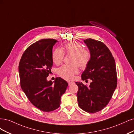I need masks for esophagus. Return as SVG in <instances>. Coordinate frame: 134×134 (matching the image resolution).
Instances as JSON below:
<instances>
[{
	"label": "esophagus",
	"instance_id": "obj_1",
	"mask_svg": "<svg viewBox=\"0 0 134 134\" xmlns=\"http://www.w3.org/2000/svg\"><path fill=\"white\" fill-rule=\"evenodd\" d=\"M68 85H69V86H70V85H71L72 84L74 83V82H68Z\"/></svg>",
	"mask_w": 134,
	"mask_h": 134
}]
</instances>
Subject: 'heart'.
I'll list each match as a JSON object with an SVG mask.
<instances>
[{
  "mask_svg": "<svg viewBox=\"0 0 134 134\" xmlns=\"http://www.w3.org/2000/svg\"><path fill=\"white\" fill-rule=\"evenodd\" d=\"M64 53L72 54L71 64H64L60 67L57 70L58 75L66 80H72L75 75L79 72V67L84 70L87 67L90 61L91 54L87 49H83L82 46L77 42H68L64 46L63 50L59 48L55 49L52 55L54 64H59L63 61Z\"/></svg>",
  "mask_w": 134,
  "mask_h": 134,
  "instance_id": "obj_1",
  "label": "heart"
}]
</instances>
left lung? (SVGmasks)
Segmentation results:
<instances>
[{
    "label": "left lung",
    "mask_w": 134,
    "mask_h": 134,
    "mask_svg": "<svg viewBox=\"0 0 134 134\" xmlns=\"http://www.w3.org/2000/svg\"><path fill=\"white\" fill-rule=\"evenodd\" d=\"M90 51V61L82 74V80L90 79L88 86L76 82L77 97L81 109L88 113L102 110L109 102L118 84L114 58L108 47L91 38L84 40Z\"/></svg>",
    "instance_id": "1"
}]
</instances>
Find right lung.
I'll return each instance as SVG.
<instances>
[{
  "instance_id": "right-lung-1",
  "label": "right lung",
  "mask_w": 134,
  "mask_h": 134,
  "mask_svg": "<svg viewBox=\"0 0 134 134\" xmlns=\"http://www.w3.org/2000/svg\"><path fill=\"white\" fill-rule=\"evenodd\" d=\"M57 42L43 39L34 43L24 52L19 64L21 89L34 106L44 112L58 109L68 86L61 77H56L54 83L47 80L53 66L52 48Z\"/></svg>"
}]
</instances>
